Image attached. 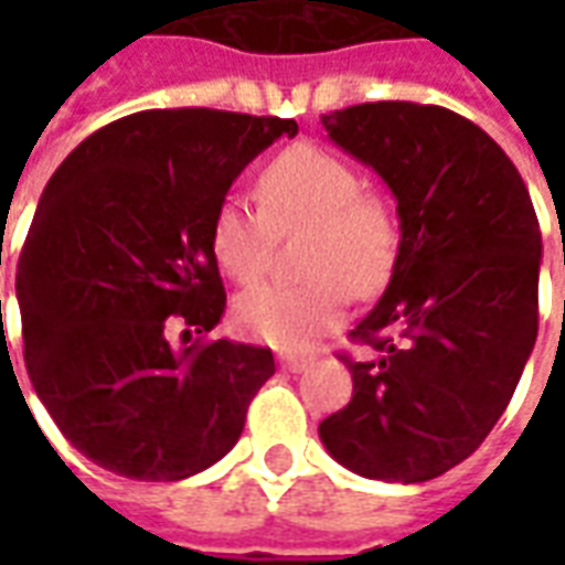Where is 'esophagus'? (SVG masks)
<instances>
[{"mask_svg":"<svg viewBox=\"0 0 565 565\" xmlns=\"http://www.w3.org/2000/svg\"><path fill=\"white\" fill-rule=\"evenodd\" d=\"M278 360H281V369H287V372H302L308 366V356L299 354H281Z\"/></svg>","mask_w":565,"mask_h":565,"instance_id":"1","label":"esophagus"}]
</instances>
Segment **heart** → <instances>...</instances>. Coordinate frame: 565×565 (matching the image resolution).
<instances>
[{
  "instance_id": "heart-1",
  "label": "heart",
  "mask_w": 565,
  "mask_h": 565,
  "mask_svg": "<svg viewBox=\"0 0 565 565\" xmlns=\"http://www.w3.org/2000/svg\"><path fill=\"white\" fill-rule=\"evenodd\" d=\"M259 209L223 196L211 214V254L233 281H257L271 235L306 230L294 284H259L238 296V330L281 351H302L348 315L351 294L366 299L391 281L403 223L396 205L366 190L354 162L318 145L278 150L257 172Z\"/></svg>"
}]
</instances>
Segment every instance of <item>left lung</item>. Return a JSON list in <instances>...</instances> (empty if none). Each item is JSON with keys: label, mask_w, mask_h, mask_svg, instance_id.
Instances as JSON below:
<instances>
[{"label": "left lung", "mask_w": 565, "mask_h": 565, "mask_svg": "<svg viewBox=\"0 0 565 565\" xmlns=\"http://www.w3.org/2000/svg\"><path fill=\"white\" fill-rule=\"evenodd\" d=\"M396 196L403 247L342 354L354 396L320 424L344 469L417 484L478 450L539 332L542 233L505 150L441 105L363 103L320 117Z\"/></svg>", "instance_id": "8db88e82"}]
</instances>
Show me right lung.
Wrapping results in <instances>:
<instances>
[{
	"mask_svg": "<svg viewBox=\"0 0 565 565\" xmlns=\"http://www.w3.org/2000/svg\"><path fill=\"white\" fill-rule=\"evenodd\" d=\"M296 132L284 117L153 108L96 129L44 186L18 263L23 360L96 466L181 481L242 436L275 356L202 342L226 308L209 226L247 162Z\"/></svg>",
	"mask_w": 565,
	"mask_h": 565,
	"instance_id": "add662e5",
	"label": "right lung"
}]
</instances>
